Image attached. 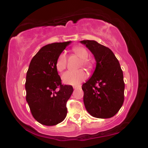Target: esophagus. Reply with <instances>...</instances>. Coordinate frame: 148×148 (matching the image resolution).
<instances>
[{"label": "esophagus", "mask_w": 148, "mask_h": 148, "mask_svg": "<svg viewBox=\"0 0 148 148\" xmlns=\"http://www.w3.org/2000/svg\"><path fill=\"white\" fill-rule=\"evenodd\" d=\"M73 88H74V89H76V88H81V86H80V85H79V86H73Z\"/></svg>", "instance_id": "esophagus-1"}]
</instances>
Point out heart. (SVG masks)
<instances>
[{"label": "heart", "mask_w": 148, "mask_h": 148, "mask_svg": "<svg viewBox=\"0 0 148 148\" xmlns=\"http://www.w3.org/2000/svg\"><path fill=\"white\" fill-rule=\"evenodd\" d=\"M72 52L74 55L81 58L79 62V67L84 66L88 70H91L94 67V62L91 59L88 58L89 53L88 50L84 47L78 46L72 49ZM67 56L62 53L58 57L56 62V67L58 72H62L67 67ZM87 77V73L85 69H81L77 71H69L64 73L62 76V80L64 84L67 85H77L79 84L82 81H84Z\"/></svg>", "instance_id": "obj_1"}]
</instances>
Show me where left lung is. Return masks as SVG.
Here are the masks:
<instances>
[{
	"instance_id": "8db88e82",
	"label": "left lung",
	"mask_w": 148,
	"mask_h": 148,
	"mask_svg": "<svg viewBox=\"0 0 148 148\" xmlns=\"http://www.w3.org/2000/svg\"><path fill=\"white\" fill-rule=\"evenodd\" d=\"M94 55L96 68L91 78L83 84L85 107L92 116L110 118L124 102L123 72L113 51L94 40H83Z\"/></svg>"
}]
</instances>
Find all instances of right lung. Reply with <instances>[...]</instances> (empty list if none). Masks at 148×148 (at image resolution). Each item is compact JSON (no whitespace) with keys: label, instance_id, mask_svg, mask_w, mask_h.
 <instances>
[{"label":"right lung","instance_id":"add662e5","mask_svg":"<svg viewBox=\"0 0 148 148\" xmlns=\"http://www.w3.org/2000/svg\"><path fill=\"white\" fill-rule=\"evenodd\" d=\"M71 41L49 44L32 58L25 84L26 101L38 123L53 126L61 123L67 113V100L72 86L62 85L56 67L57 58Z\"/></svg>","mask_w":148,"mask_h":148}]
</instances>
